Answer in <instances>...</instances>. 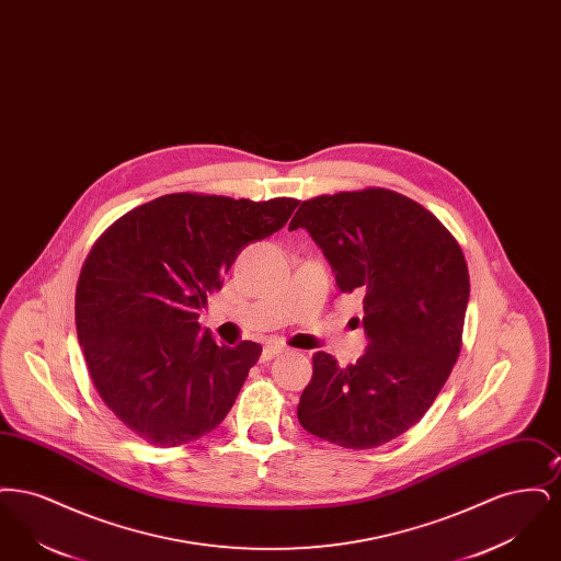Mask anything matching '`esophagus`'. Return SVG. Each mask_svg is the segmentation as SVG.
<instances>
[{"label":"esophagus","mask_w":561,"mask_h":561,"mask_svg":"<svg viewBox=\"0 0 561 561\" xmlns=\"http://www.w3.org/2000/svg\"><path fill=\"white\" fill-rule=\"evenodd\" d=\"M286 351V347H282V345H275V343H268V345H265V348H263V355H261V359L263 362H268V359H273L275 355H279V353H284Z\"/></svg>","instance_id":"34e87169"}]
</instances>
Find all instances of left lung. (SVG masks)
Returning a JSON list of instances; mask_svg holds the SVG:
<instances>
[{"label": "left lung", "instance_id": "1", "mask_svg": "<svg viewBox=\"0 0 561 561\" xmlns=\"http://www.w3.org/2000/svg\"><path fill=\"white\" fill-rule=\"evenodd\" d=\"M290 229H307L341 293L364 296L366 353L339 366L313 355L298 423L330 444L370 450L416 425L446 385L462 345L469 268L450 231L389 188L302 202Z\"/></svg>", "mask_w": 561, "mask_h": 561}]
</instances>
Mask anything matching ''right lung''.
Instances as JSON below:
<instances>
[{"instance_id": "obj_1", "label": "right lung", "mask_w": 561, "mask_h": 561, "mask_svg": "<svg viewBox=\"0 0 561 561\" xmlns=\"http://www.w3.org/2000/svg\"><path fill=\"white\" fill-rule=\"evenodd\" d=\"M298 199L170 193L113 222L76 293L78 339L108 410L151 446L218 427L263 347L218 345L199 316L241 250L279 231Z\"/></svg>"}]
</instances>
